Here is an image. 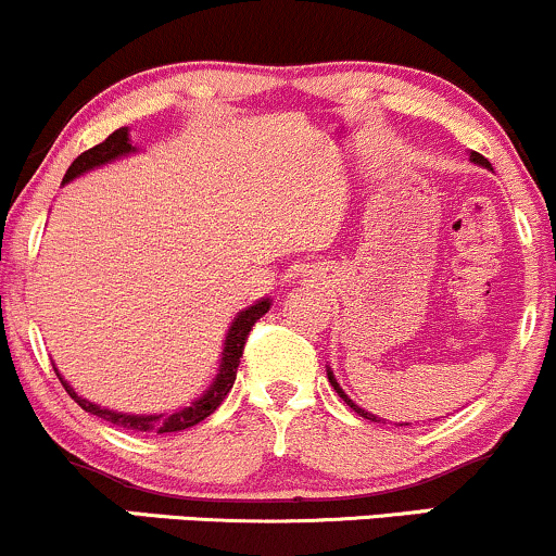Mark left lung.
I'll return each instance as SVG.
<instances>
[{
  "instance_id": "obj_1",
  "label": "left lung",
  "mask_w": 556,
  "mask_h": 556,
  "mask_svg": "<svg viewBox=\"0 0 556 556\" xmlns=\"http://www.w3.org/2000/svg\"><path fill=\"white\" fill-rule=\"evenodd\" d=\"M470 159H473V162H476V164H481V167H489V159H483L481 154H476V151H473V154H470ZM329 381H331V387H334V389H337V394H340V397H342L344 402H348V405H350V407H353V410H355V413H358V416H363V418H368V420H376V416H371V413L361 410V407H358V405H355V402H353V400H348V394H344V392H342V389H340V384H337V379H334V376H331V371H329Z\"/></svg>"
}]
</instances>
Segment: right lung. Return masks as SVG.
Masks as SVG:
<instances>
[{
    "label": "right lung",
    "mask_w": 556,
    "mask_h": 556,
    "mask_svg": "<svg viewBox=\"0 0 556 556\" xmlns=\"http://www.w3.org/2000/svg\"><path fill=\"white\" fill-rule=\"evenodd\" d=\"M132 143H130V136H127V127H119V130H114L110 138L101 140L99 146H93V149L83 151V154L75 159L73 164H70L67 175H65V182L73 180V177L83 175V172L93 169V167H101V164L112 162V159L117 156H125L130 154ZM269 298L266 300H258L256 305H251L248 311H242V314L235 318L232 327L227 331V340H225V353H222V366H219V374H216L214 384L208 387V392L203 394L201 400H195L190 407H180V410L175 413H167V416H125V413H114V410H106V407H99L93 405V402L78 397V392H75L73 387L67 384L65 379L60 376L62 387L67 389V394L73 397L78 405L83 407L86 413H91V416H99L104 420H110V424L119 426V429H127V431H146V433H172V431H182V429H190V426L201 424L203 418H208L216 407L225 402V397L229 394V389L235 384V376H238V366H240V358H242V350H245V342H248V334H251V329L256 327V321L261 316L269 311Z\"/></svg>",
    "instance_id": "1"
}]
</instances>
